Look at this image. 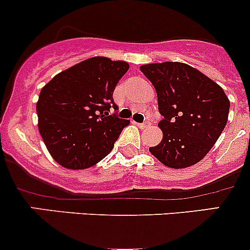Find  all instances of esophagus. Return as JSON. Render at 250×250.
I'll use <instances>...</instances> for the list:
<instances>
[{
	"instance_id": "obj_1",
	"label": "esophagus",
	"mask_w": 250,
	"mask_h": 250,
	"mask_svg": "<svg viewBox=\"0 0 250 250\" xmlns=\"http://www.w3.org/2000/svg\"><path fill=\"white\" fill-rule=\"evenodd\" d=\"M150 125H151V122L147 120V121H145L144 123H140V125H138V127L141 128V129H144V128H148Z\"/></svg>"
}]
</instances>
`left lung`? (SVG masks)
<instances>
[{"instance_id":"left-lung-1","label":"left lung","mask_w":250,"mask_h":250,"mask_svg":"<svg viewBox=\"0 0 250 250\" xmlns=\"http://www.w3.org/2000/svg\"><path fill=\"white\" fill-rule=\"evenodd\" d=\"M157 93L163 138L150 152L174 169L196 165L228 123L230 100L224 89L192 66L166 62L140 66Z\"/></svg>"}]
</instances>
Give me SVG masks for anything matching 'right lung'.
I'll list each match as a JSON object with an SVG mask.
<instances>
[{"label": "right lung", "instance_id": "1", "mask_svg": "<svg viewBox=\"0 0 250 250\" xmlns=\"http://www.w3.org/2000/svg\"><path fill=\"white\" fill-rule=\"evenodd\" d=\"M129 65L93 57L55 75L42 88L39 130L50 156L67 169H85L106 157L129 120L109 115L113 90Z\"/></svg>", "mask_w": 250, "mask_h": 250}]
</instances>
